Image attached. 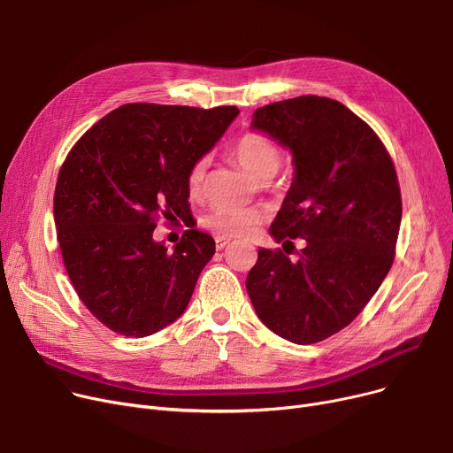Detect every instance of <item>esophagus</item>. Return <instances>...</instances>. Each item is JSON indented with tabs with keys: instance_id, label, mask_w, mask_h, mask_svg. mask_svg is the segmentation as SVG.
<instances>
[{
	"instance_id": "esophagus-1",
	"label": "esophagus",
	"mask_w": 453,
	"mask_h": 453,
	"mask_svg": "<svg viewBox=\"0 0 453 453\" xmlns=\"http://www.w3.org/2000/svg\"><path fill=\"white\" fill-rule=\"evenodd\" d=\"M214 244H217L219 251H222L229 246V239H224V236H217V239H214Z\"/></svg>"
}]
</instances>
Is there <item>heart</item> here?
<instances>
[{"instance_id": "1", "label": "heart", "mask_w": 453, "mask_h": 453, "mask_svg": "<svg viewBox=\"0 0 453 453\" xmlns=\"http://www.w3.org/2000/svg\"><path fill=\"white\" fill-rule=\"evenodd\" d=\"M231 154L253 178L260 181H268L273 178L282 163V149L279 142L260 132L242 134L234 141ZM205 174V159L195 161L187 174V188L190 196H200L203 193ZM263 222L265 214L258 209H214L205 217L203 226L214 234L224 236V239H246Z\"/></svg>"}]
</instances>
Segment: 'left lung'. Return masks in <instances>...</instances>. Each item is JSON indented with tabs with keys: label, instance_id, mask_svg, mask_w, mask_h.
<instances>
[{
	"label": "left lung",
	"instance_id": "8db88e82",
	"mask_svg": "<svg viewBox=\"0 0 453 453\" xmlns=\"http://www.w3.org/2000/svg\"><path fill=\"white\" fill-rule=\"evenodd\" d=\"M251 127L294 154V183L270 233L304 248L297 260L258 250L248 296L277 336L318 343L350 325L391 270L402 219L395 165L374 130L334 99L272 103Z\"/></svg>",
	"mask_w": 453,
	"mask_h": 453
}]
</instances>
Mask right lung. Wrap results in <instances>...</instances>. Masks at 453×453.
<instances>
[{
	"label": "right lung",
	"mask_w": 453,
	"mask_h": 453,
	"mask_svg": "<svg viewBox=\"0 0 453 453\" xmlns=\"http://www.w3.org/2000/svg\"><path fill=\"white\" fill-rule=\"evenodd\" d=\"M236 115V106L123 104L65 156L53 203L64 266L84 306L117 334L150 336L187 308L214 241L187 229L169 251L152 233L159 220H187L188 169Z\"/></svg>",
	"instance_id": "add662e5"
}]
</instances>
